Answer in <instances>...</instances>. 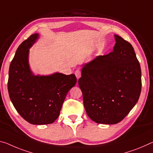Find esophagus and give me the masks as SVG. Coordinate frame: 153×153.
<instances>
[{
  "label": "esophagus",
  "instance_id": "1",
  "mask_svg": "<svg viewBox=\"0 0 153 153\" xmlns=\"http://www.w3.org/2000/svg\"><path fill=\"white\" fill-rule=\"evenodd\" d=\"M75 75H76V76L77 77V79H78L79 77H81V71L79 69H77L76 72H75Z\"/></svg>",
  "mask_w": 153,
  "mask_h": 153
}]
</instances>
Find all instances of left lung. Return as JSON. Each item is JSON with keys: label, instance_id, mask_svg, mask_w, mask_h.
<instances>
[{"label": "left lung", "instance_id": "left-lung-1", "mask_svg": "<svg viewBox=\"0 0 153 153\" xmlns=\"http://www.w3.org/2000/svg\"><path fill=\"white\" fill-rule=\"evenodd\" d=\"M113 51L84 65L78 84L87 115L97 123L124 119L139 99L141 68L130 43L115 35Z\"/></svg>", "mask_w": 153, "mask_h": 153}]
</instances>
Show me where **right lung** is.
Returning <instances> with one entry per match:
<instances>
[{
	"label": "right lung",
	"mask_w": 153,
	"mask_h": 153,
	"mask_svg": "<svg viewBox=\"0 0 153 153\" xmlns=\"http://www.w3.org/2000/svg\"><path fill=\"white\" fill-rule=\"evenodd\" d=\"M33 34L21 43L11 60L7 87L17 111L33 125L54 123L60 114L68 92L76 84L74 74L59 73L48 76H34L28 65L29 48L37 40Z\"/></svg>",
	"instance_id": "obj_1"
}]
</instances>
